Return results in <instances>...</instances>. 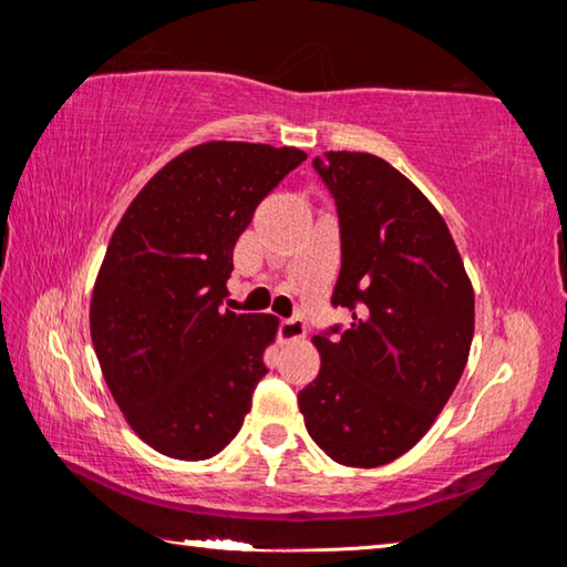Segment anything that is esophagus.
<instances>
[{
	"instance_id": "obj_1",
	"label": "esophagus",
	"mask_w": 567,
	"mask_h": 567,
	"mask_svg": "<svg viewBox=\"0 0 567 567\" xmlns=\"http://www.w3.org/2000/svg\"><path fill=\"white\" fill-rule=\"evenodd\" d=\"M307 334V324L302 318H287L280 322V340L297 342Z\"/></svg>"
}]
</instances>
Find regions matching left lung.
<instances>
[{
  "mask_svg": "<svg viewBox=\"0 0 567 567\" xmlns=\"http://www.w3.org/2000/svg\"><path fill=\"white\" fill-rule=\"evenodd\" d=\"M312 167L340 219L332 305L352 320L315 334L322 364L297 400L334 463L378 467L415 447L453 395L475 295L445 219L390 162L324 152Z\"/></svg>",
  "mask_w": 567,
  "mask_h": 567,
  "instance_id": "left-lung-1",
  "label": "left lung"
}]
</instances>
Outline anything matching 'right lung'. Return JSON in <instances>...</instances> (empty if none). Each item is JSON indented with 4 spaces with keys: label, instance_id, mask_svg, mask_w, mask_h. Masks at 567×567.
<instances>
[{
    "label": "right lung",
    "instance_id": "right-lung-1",
    "mask_svg": "<svg viewBox=\"0 0 567 567\" xmlns=\"http://www.w3.org/2000/svg\"><path fill=\"white\" fill-rule=\"evenodd\" d=\"M305 159L297 147L205 142L167 162L114 229L92 344L130 427L162 455L207 460L243 427L277 318L219 305L237 237Z\"/></svg>",
    "mask_w": 567,
    "mask_h": 567
}]
</instances>
